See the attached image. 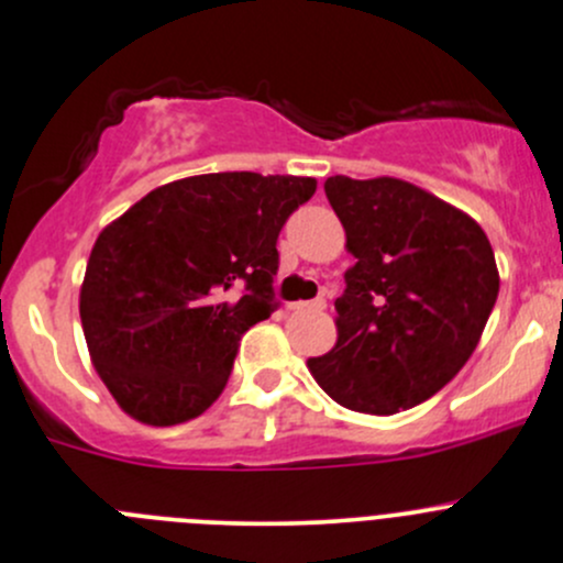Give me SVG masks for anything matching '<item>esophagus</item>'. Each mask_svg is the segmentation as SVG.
Instances as JSON below:
<instances>
[{"instance_id":"obj_1","label":"esophagus","mask_w":563,"mask_h":563,"mask_svg":"<svg viewBox=\"0 0 563 563\" xmlns=\"http://www.w3.org/2000/svg\"><path fill=\"white\" fill-rule=\"evenodd\" d=\"M289 311H324L328 308V300L317 298V300H308V303H289Z\"/></svg>"}]
</instances>
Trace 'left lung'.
<instances>
[{"label": "left lung", "mask_w": 563, "mask_h": 563, "mask_svg": "<svg viewBox=\"0 0 563 563\" xmlns=\"http://www.w3.org/2000/svg\"><path fill=\"white\" fill-rule=\"evenodd\" d=\"M346 250L338 341L306 362L343 408L391 416L429 400L475 352L499 295L486 233L470 214L405 179L324 183Z\"/></svg>", "instance_id": "left-lung-1"}]
</instances>
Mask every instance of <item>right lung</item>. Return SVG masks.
Returning a JSON list of instances; mask_svg holds the SVG:
<instances>
[{"label":"right lung","instance_id":"right-lung-1","mask_svg":"<svg viewBox=\"0 0 563 563\" xmlns=\"http://www.w3.org/2000/svg\"><path fill=\"white\" fill-rule=\"evenodd\" d=\"M313 190L311 177L198 174L155 187L99 233L80 319L123 413L174 427L222 395L241 335L276 308L282 225ZM233 286L245 295L225 301Z\"/></svg>","mask_w":563,"mask_h":563}]
</instances>
